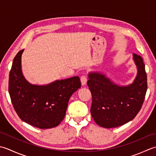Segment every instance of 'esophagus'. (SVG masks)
<instances>
[{
    "label": "esophagus",
    "instance_id": "obj_1",
    "mask_svg": "<svg viewBox=\"0 0 156 156\" xmlns=\"http://www.w3.org/2000/svg\"><path fill=\"white\" fill-rule=\"evenodd\" d=\"M87 81V79L86 76H85V75H82L81 77V85H84L86 84Z\"/></svg>",
    "mask_w": 156,
    "mask_h": 156
}]
</instances>
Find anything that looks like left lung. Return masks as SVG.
Masks as SVG:
<instances>
[{
  "mask_svg": "<svg viewBox=\"0 0 156 156\" xmlns=\"http://www.w3.org/2000/svg\"><path fill=\"white\" fill-rule=\"evenodd\" d=\"M137 75L132 84L119 86L100 73L88 75L91 93V114L98 125L114 128L131 121L140 111L147 89V74L141 56L133 54Z\"/></svg>",
  "mask_w": 156,
  "mask_h": 156,
  "instance_id": "left-lung-1",
  "label": "left lung"
}]
</instances>
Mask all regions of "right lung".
Returning a JSON list of instances; mask_svg holds the SVG:
<instances>
[{"mask_svg": "<svg viewBox=\"0 0 156 156\" xmlns=\"http://www.w3.org/2000/svg\"><path fill=\"white\" fill-rule=\"evenodd\" d=\"M19 52L9 73V93L19 117L39 129L58 126L64 119L70 98L81 87L79 77L56 80L45 85L30 83L22 73L21 55Z\"/></svg>", "mask_w": 156, "mask_h": 156, "instance_id": "add662e5", "label": "right lung"}]
</instances>
